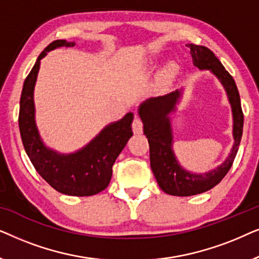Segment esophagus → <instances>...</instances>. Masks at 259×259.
<instances>
[{"mask_svg":"<svg viewBox=\"0 0 259 259\" xmlns=\"http://www.w3.org/2000/svg\"><path fill=\"white\" fill-rule=\"evenodd\" d=\"M143 127H144L143 120L139 119V118H136V119L133 120V122H132V130H133L134 133H136V134L143 133Z\"/></svg>","mask_w":259,"mask_h":259,"instance_id":"esophagus-1","label":"esophagus"}]
</instances>
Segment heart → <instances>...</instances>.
<instances>
[{
	"mask_svg": "<svg viewBox=\"0 0 259 259\" xmlns=\"http://www.w3.org/2000/svg\"><path fill=\"white\" fill-rule=\"evenodd\" d=\"M177 70H178V66H177L175 62H169L168 65L166 66L162 75H164V77H166V79H169V77H172L173 75H175V74L177 73Z\"/></svg>",
	"mask_w": 259,
	"mask_h": 259,
	"instance_id": "1",
	"label": "heart"
}]
</instances>
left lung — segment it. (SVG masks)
<instances>
[{
  "instance_id": "1",
  "label": "left lung",
  "mask_w": 259,
  "mask_h": 259,
  "mask_svg": "<svg viewBox=\"0 0 259 259\" xmlns=\"http://www.w3.org/2000/svg\"><path fill=\"white\" fill-rule=\"evenodd\" d=\"M190 54L193 65L199 69H208L218 77L231 104L233 114V138L235 144L226 160L215 169L207 173L187 172L178 164L172 151V130L168 114L176 111L180 92L153 98L145 101L139 107V115L144 122V134L150 145L151 168L160 189L171 196L187 197L211 190L226 176L235 160L243 134L244 114L240 105L238 88L222 62L204 46L190 44Z\"/></svg>"
}]
</instances>
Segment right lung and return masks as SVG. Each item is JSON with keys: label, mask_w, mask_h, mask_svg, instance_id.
Wrapping results in <instances>:
<instances>
[{"label": "right lung", "mask_w": 259, "mask_h": 259, "mask_svg": "<svg viewBox=\"0 0 259 259\" xmlns=\"http://www.w3.org/2000/svg\"><path fill=\"white\" fill-rule=\"evenodd\" d=\"M74 42L56 40L38 55L23 83L20 99L19 127L23 147L38 175L60 193L86 197L101 192L112 178V167L127 141L133 136V113L108 125L86 147L73 154H59L44 145L34 119L33 92L40 60L58 47H73Z\"/></svg>", "instance_id": "right-lung-1"}]
</instances>
